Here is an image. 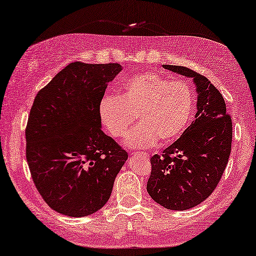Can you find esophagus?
<instances>
[{"label":"esophagus","instance_id":"obj_1","mask_svg":"<svg viewBox=\"0 0 256 256\" xmlns=\"http://www.w3.org/2000/svg\"><path fill=\"white\" fill-rule=\"evenodd\" d=\"M134 156L143 157V158H148V157H149V155L146 152H134Z\"/></svg>","mask_w":256,"mask_h":256}]
</instances>
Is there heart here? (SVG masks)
Instances as JSON below:
<instances>
[{
  "instance_id": "obj_1",
  "label": "heart",
  "mask_w": 256,
  "mask_h": 256,
  "mask_svg": "<svg viewBox=\"0 0 256 256\" xmlns=\"http://www.w3.org/2000/svg\"><path fill=\"white\" fill-rule=\"evenodd\" d=\"M194 94L183 79H168L154 72L136 74L122 84L118 96H106L100 101L101 124L114 138H124L130 148H148L169 143L178 138L191 120Z\"/></svg>"
}]
</instances>
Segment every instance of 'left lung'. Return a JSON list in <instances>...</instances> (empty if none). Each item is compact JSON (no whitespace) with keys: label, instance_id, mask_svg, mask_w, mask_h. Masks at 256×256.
<instances>
[{"label":"left lung","instance_id":"1","mask_svg":"<svg viewBox=\"0 0 256 256\" xmlns=\"http://www.w3.org/2000/svg\"><path fill=\"white\" fill-rule=\"evenodd\" d=\"M164 68L194 80L197 113L176 142L154 155L146 191L168 210L185 211L208 198L218 185L232 146V120L222 93L204 76L177 65Z\"/></svg>","mask_w":256,"mask_h":256}]
</instances>
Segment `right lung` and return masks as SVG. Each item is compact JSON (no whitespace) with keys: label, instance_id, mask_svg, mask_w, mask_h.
I'll list each match as a JSON object with an SVG mask.
<instances>
[{"label":"right lung","instance_id":"obj_1","mask_svg":"<svg viewBox=\"0 0 256 256\" xmlns=\"http://www.w3.org/2000/svg\"><path fill=\"white\" fill-rule=\"evenodd\" d=\"M120 64L62 68L34 98L26 129V160L45 202L68 216L99 211L128 154L101 130L99 104Z\"/></svg>","mask_w":256,"mask_h":256}]
</instances>
